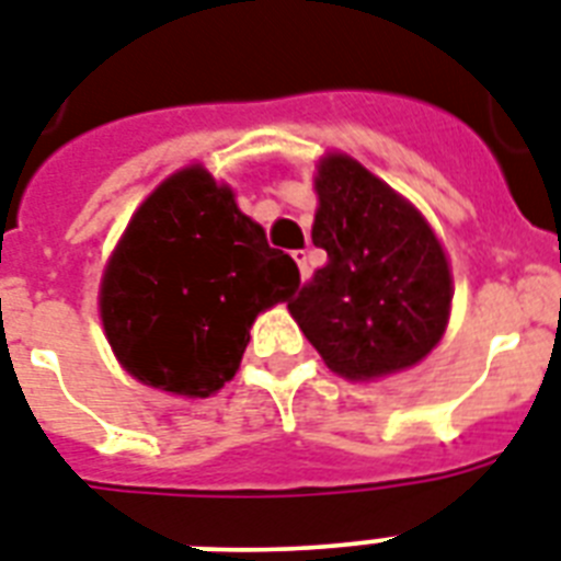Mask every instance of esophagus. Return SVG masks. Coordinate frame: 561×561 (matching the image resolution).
<instances>
[{"mask_svg": "<svg viewBox=\"0 0 561 561\" xmlns=\"http://www.w3.org/2000/svg\"><path fill=\"white\" fill-rule=\"evenodd\" d=\"M293 257H295V263H298V268H301V277L304 280H307L309 277V257H307V252H293Z\"/></svg>", "mask_w": 561, "mask_h": 561, "instance_id": "esophagus-1", "label": "esophagus"}]
</instances>
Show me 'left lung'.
I'll return each instance as SVG.
<instances>
[{"instance_id": "8db88e82", "label": "left lung", "mask_w": 561, "mask_h": 561, "mask_svg": "<svg viewBox=\"0 0 561 561\" xmlns=\"http://www.w3.org/2000/svg\"><path fill=\"white\" fill-rule=\"evenodd\" d=\"M312 243L327 263L289 304L312 347L347 379L416 365L440 342L449 263L425 219L347 156L321 161Z\"/></svg>"}]
</instances>
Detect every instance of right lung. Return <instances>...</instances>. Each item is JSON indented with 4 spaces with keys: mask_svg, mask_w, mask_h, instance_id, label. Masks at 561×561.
I'll return each instance as SVG.
<instances>
[{
    "mask_svg": "<svg viewBox=\"0 0 561 561\" xmlns=\"http://www.w3.org/2000/svg\"><path fill=\"white\" fill-rule=\"evenodd\" d=\"M298 280L295 260L266 243L234 194L187 168L138 208L112 254L103 330L136 379L208 397L237 374L254 316L286 301Z\"/></svg>",
    "mask_w": 561,
    "mask_h": 561,
    "instance_id": "obj_1",
    "label": "right lung"
}]
</instances>
